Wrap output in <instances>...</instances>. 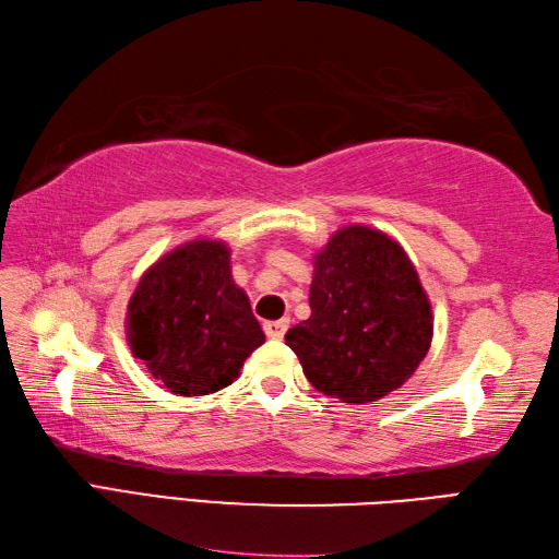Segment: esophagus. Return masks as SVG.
I'll use <instances>...</instances> for the list:
<instances>
[{
	"label": "esophagus",
	"instance_id": "esophagus-1",
	"mask_svg": "<svg viewBox=\"0 0 559 559\" xmlns=\"http://www.w3.org/2000/svg\"><path fill=\"white\" fill-rule=\"evenodd\" d=\"M263 330H265V334H267L270 338H282L284 334H287V330H289V320H287V318L270 320V322L263 324Z\"/></svg>",
	"mask_w": 559,
	"mask_h": 559
}]
</instances>
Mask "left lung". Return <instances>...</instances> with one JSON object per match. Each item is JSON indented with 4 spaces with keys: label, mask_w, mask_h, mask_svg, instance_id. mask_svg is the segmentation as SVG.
I'll use <instances>...</instances> for the list:
<instances>
[{
    "label": "left lung",
    "mask_w": 559,
    "mask_h": 559,
    "mask_svg": "<svg viewBox=\"0 0 559 559\" xmlns=\"http://www.w3.org/2000/svg\"><path fill=\"white\" fill-rule=\"evenodd\" d=\"M431 334V304L401 243L348 225L312 258L310 318L284 342L324 396L372 403L413 377Z\"/></svg>",
    "instance_id": "obj_1"
}]
</instances>
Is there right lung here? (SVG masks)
<instances>
[{
    "mask_svg": "<svg viewBox=\"0 0 559 559\" xmlns=\"http://www.w3.org/2000/svg\"><path fill=\"white\" fill-rule=\"evenodd\" d=\"M126 330L134 358L180 396L229 386L265 342L221 239L187 241L148 267L128 304Z\"/></svg>",
    "mask_w": 559,
    "mask_h": 559,
    "instance_id": "obj_1",
    "label": "right lung"
}]
</instances>
